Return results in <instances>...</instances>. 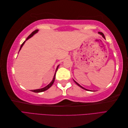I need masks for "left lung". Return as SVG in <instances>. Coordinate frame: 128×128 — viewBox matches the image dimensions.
I'll return each instance as SVG.
<instances>
[{"instance_id": "obj_1", "label": "left lung", "mask_w": 128, "mask_h": 128, "mask_svg": "<svg viewBox=\"0 0 128 128\" xmlns=\"http://www.w3.org/2000/svg\"><path fill=\"white\" fill-rule=\"evenodd\" d=\"M98 34H101V35H102V37H104V39H105V37H104V34H103L102 32H98ZM74 82H75L76 83V84L77 85H78V86H80V88H82L84 89V90H87V91H90V90H88V89H86V88H84L82 87V86H80V84H78V83H77V82H76V81H75V80H74Z\"/></svg>"}]
</instances>
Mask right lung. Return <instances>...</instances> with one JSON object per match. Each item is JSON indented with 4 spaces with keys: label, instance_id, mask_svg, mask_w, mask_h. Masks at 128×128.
<instances>
[{
    "label": "right lung",
    "instance_id": "obj_1",
    "mask_svg": "<svg viewBox=\"0 0 128 128\" xmlns=\"http://www.w3.org/2000/svg\"><path fill=\"white\" fill-rule=\"evenodd\" d=\"M38 30H34V32H33L32 34H31L30 35L27 37V38L26 39V40L23 42V43L22 44V45H21V47H20V50H19V51H20V50L21 49V48H22V47L23 46V45H24V42H26V40H28V39H29L30 38H31L32 37L34 34H35L36 33H37V32H38ZM59 65H58V67H57V68H56V72H55V74H54V77H53V80H52L51 81V83H50L47 86H45V87H44V88H40V89H37V90H32V92H36V93H38V92H43V91H46V90H47L50 87H51L52 85H53V83H54V80H55V78H56V72H57V70H58V67H59Z\"/></svg>",
    "mask_w": 128,
    "mask_h": 128
}]
</instances>
